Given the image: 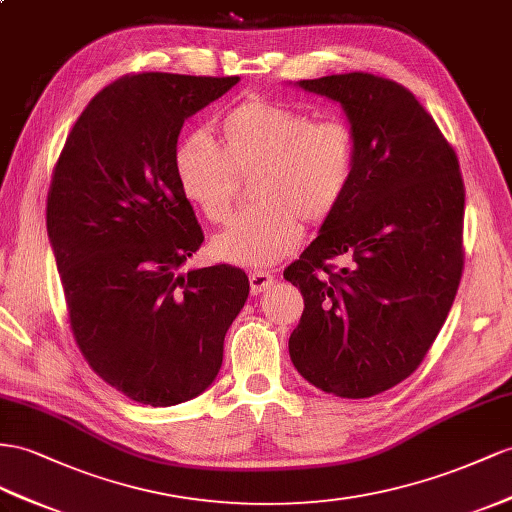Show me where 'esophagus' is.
Instances as JSON below:
<instances>
[{
  "instance_id": "34e87169",
  "label": "esophagus",
  "mask_w": 512,
  "mask_h": 512,
  "mask_svg": "<svg viewBox=\"0 0 512 512\" xmlns=\"http://www.w3.org/2000/svg\"><path fill=\"white\" fill-rule=\"evenodd\" d=\"M248 281H251V292L253 294L266 292L274 285V277L270 272H264V270H253L251 274H248Z\"/></svg>"
}]
</instances>
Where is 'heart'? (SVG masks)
Segmentation results:
<instances>
[{
  "label": "heart",
  "instance_id": "obj_1",
  "mask_svg": "<svg viewBox=\"0 0 512 512\" xmlns=\"http://www.w3.org/2000/svg\"><path fill=\"white\" fill-rule=\"evenodd\" d=\"M355 131L344 121H316L281 101L253 97L218 123V144L190 131L175 144L177 188L209 222L227 220L238 175L255 173L251 199L218 233L212 251L242 268H266L303 240V221L322 225L342 201L355 175Z\"/></svg>",
  "mask_w": 512,
  "mask_h": 512
}]
</instances>
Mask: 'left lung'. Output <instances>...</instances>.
I'll return each mask as SVG.
<instances>
[{
	"mask_svg": "<svg viewBox=\"0 0 512 512\" xmlns=\"http://www.w3.org/2000/svg\"><path fill=\"white\" fill-rule=\"evenodd\" d=\"M296 84L342 103L357 162L342 205L283 272L305 298L290 357L318 389L370 398L417 370L448 318L463 274V177L404 86L372 73ZM337 256L351 266L335 273Z\"/></svg>",
	"mask_w": 512,
	"mask_h": 512,
	"instance_id": "8db88e82",
	"label": "left lung"
}]
</instances>
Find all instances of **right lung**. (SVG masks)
Wrapping results in <instances>:
<instances>
[{"label": "right lung", "mask_w": 512, "mask_h": 512, "mask_svg": "<svg viewBox=\"0 0 512 512\" xmlns=\"http://www.w3.org/2000/svg\"><path fill=\"white\" fill-rule=\"evenodd\" d=\"M240 82L136 73L93 97L64 142L47 194L77 346L127 398L173 406L214 383L248 277L227 264L181 272L203 231L173 151L192 114Z\"/></svg>", "instance_id": "add662e5"}]
</instances>
